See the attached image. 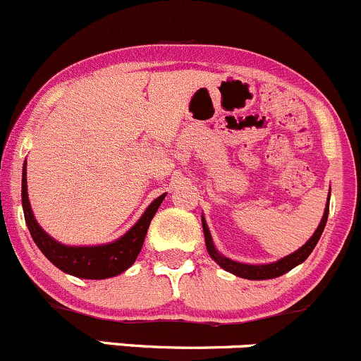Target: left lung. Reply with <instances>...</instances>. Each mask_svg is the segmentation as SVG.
Masks as SVG:
<instances>
[{
	"mask_svg": "<svg viewBox=\"0 0 361 361\" xmlns=\"http://www.w3.org/2000/svg\"><path fill=\"white\" fill-rule=\"evenodd\" d=\"M329 202H330V195H329ZM329 202H326L322 222H319V226L317 228V231H314V235L311 236L310 240H307L306 243L299 248V250H295L293 254L287 255V257L280 259V261H276V262L257 264V266H255V264H243V262L231 261V259H228V257H224V255L219 254L217 248H215V245H214V241H212V235H210V231H208L205 219L202 217L203 235H205L208 255H210V257L214 259V261L217 262L222 269L229 271V273L236 274V276H240V278H247V280H271V278L281 276V274L288 273V271L293 269V267L299 266L300 262L306 261V259L310 257L311 252H313V248L317 247L319 236H322L323 229H325L326 217H329Z\"/></svg>",
	"mask_w": 361,
	"mask_h": 361,
	"instance_id": "1",
	"label": "left lung"
}]
</instances>
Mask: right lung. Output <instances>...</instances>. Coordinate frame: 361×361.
Instances as JSON below:
<instances>
[{"label":"right lung","instance_id":"add662e5","mask_svg":"<svg viewBox=\"0 0 361 361\" xmlns=\"http://www.w3.org/2000/svg\"><path fill=\"white\" fill-rule=\"evenodd\" d=\"M163 200H165V195L158 196L146 208L142 217L113 243L95 245V247H69V245L59 243L57 240L47 235L42 226L36 222L27 198L25 163L24 170H22V208H24L25 224H27L32 240L54 266H57L64 273L73 274L76 278H85V280H104V278L116 276L135 262L147 229H149L151 219L154 217Z\"/></svg>","mask_w":361,"mask_h":361}]
</instances>
